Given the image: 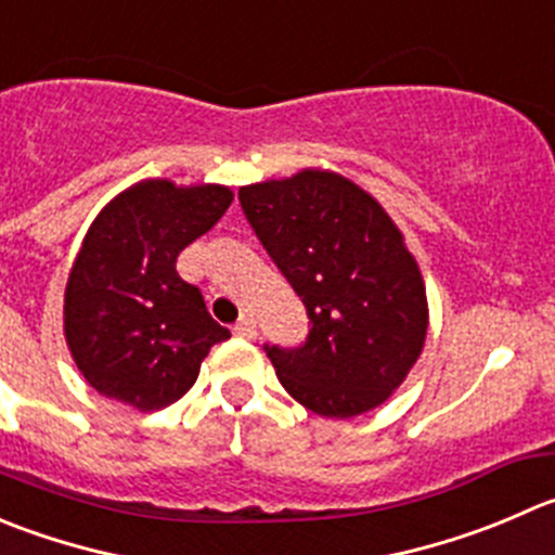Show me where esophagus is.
Returning <instances> with one entry per match:
<instances>
[{"instance_id":"1","label":"esophagus","mask_w":555,"mask_h":555,"mask_svg":"<svg viewBox=\"0 0 555 555\" xmlns=\"http://www.w3.org/2000/svg\"><path fill=\"white\" fill-rule=\"evenodd\" d=\"M233 331H235V336H241V338H257V325L251 317H241V320L235 322Z\"/></svg>"}]
</instances>
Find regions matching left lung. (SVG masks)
Instances as JSON below:
<instances>
[{"label":"left lung","instance_id":"left-lung-1","mask_svg":"<svg viewBox=\"0 0 555 555\" xmlns=\"http://www.w3.org/2000/svg\"><path fill=\"white\" fill-rule=\"evenodd\" d=\"M241 208L309 314L298 347L266 344L284 390L322 417L379 406L421 358L428 304L401 230L325 170L241 186Z\"/></svg>","mask_w":555,"mask_h":555}]
</instances>
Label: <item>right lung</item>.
<instances>
[{
    "instance_id": "1",
    "label": "right lung",
    "mask_w": 555,
    "mask_h": 555,
    "mask_svg": "<svg viewBox=\"0 0 555 555\" xmlns=\"http://www.w3.org/2000/svg\"><path fill=\"white\" fill-rule=\"evenodd\" d=\"M233 203L228 186L141 181L86 233L64 293V336L100 396L152 412L179 401L214 344L230 338L176 271L181 251Z\"/></svg>"
}]
</instances>
